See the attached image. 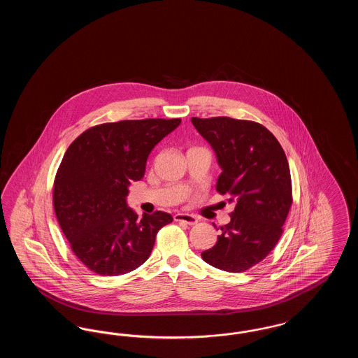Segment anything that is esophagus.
Here are the masks:
<instances>
[{
  "instance_id": "obj_1",
  "label": "esophagus",
  "mask_w": 358,
  "mask_h": 358,
  "mask_svg": "<svg viewBox=\"0 0 358 358\" xmlns=\"http://www.w3.org/2000/svg\"><path fill=\"white\" fill-rule=\"evenodd\" d=\"M174 220L176 222H182L187 224V225H194L199 222V219L193 215H189V213H176L174 215Z\"/></svg>"
}]
</instances>
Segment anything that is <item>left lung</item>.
<instances>
[{
    "label": "left lung",
    "mask_w": 358,
    "mask_h": 358,
    "mask_svg": "<svg viewBox=\"0 0 358 358\" xmlns=\"http://www.w3.org/2000/svg\"><path fill=\"white\" fill-rule=\"evenodd\" d=\"M192 123L216 154L222 169L216 190L235 204L231 222L201 257L222 271L243 273L268 255L283 234L292 203L286 154L256 122L217 117Z\"/></svg>",
    "instance_id": "1"
}]
</instances>
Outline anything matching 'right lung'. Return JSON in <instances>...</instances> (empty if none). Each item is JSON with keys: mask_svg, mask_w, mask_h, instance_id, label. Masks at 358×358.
Wrapping results in <instances>:
<instances>
[{"mask_svg": "<svg viewBox=\"0 0 358 358\" xmlns=\"http://www.w3.org/2000/svg\"><path fill=\"white\" fill-rule=\"evenodd\" d=\"M181 120H120L85 130L64 154L53 187L57 222L73 254L103 276L130 273L152 254L157 232L173 217H138L129 187L146 171L155 145Z\"/></svg>", "mask_w": 358, "mask_h": 358, "instance_id": "right-lung-1", "label": "right lung"}]
</instances>
